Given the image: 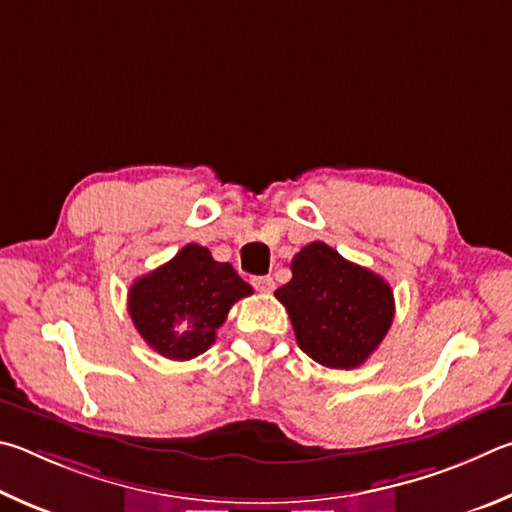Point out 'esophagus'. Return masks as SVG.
Returning <instances> with one entry per match:
<instances>
[{
  "instance_id": "esophagus-1",
  "label": "esophagus",
  "mask_w": 512,
  "mask_h": 512,
  "mask_svg": "<svg viewBox=\"0 0 512 512\" xmlns=\"http://www.w3.org/2000/svg\"><path fill=\"white\" fill-rule=\"evenodd\" d=\"M251 285H254L258 292L270 294L274 290V279L272 276H254V279H251Z\"/></svg>"
}]
</instances>
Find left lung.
I'll use <instances>...</instances> for the list:
<instances>
[{"label":"left lung","instance_id":"left-lung-1","mask_svg":"<svg viewBox=\"0 0 512 512\" xmlns=\"http://www.w3.org/2000/svg\"><path fill=\"white\" fill-rule=\"evenodd\" d=\"M292 281L276 290L303 353L328 369H355L382 344L393 321L391 285L366 267L310 242L292 258Z\"/></svg>","mask_w":512,"mask_h":512}]
</instances>
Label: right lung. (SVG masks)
Masks as SVG:
<instances>
[{
    "label": "right lung",
    "mask_w": 512,
    "mask_h": 512,
    "mask_svg": "<svg viewBox=\"0 0 512 512\" xmlns=\"http://www.w3.org/2000/svg\"><path fill=\"white\" fill-rule=\"evenodd\" d=\"M254 292L229 263L191 242L130 285L128 312L152 351L168 360H193L215 342L233 303Z\"/></svg>",
    "instance_id": "right-lung-1"
}]
</instances>
